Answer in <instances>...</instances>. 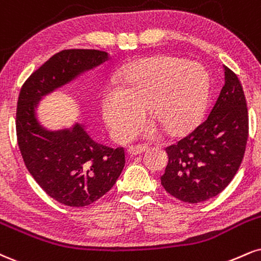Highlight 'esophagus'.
<instances>
[{
	"instance_id": "esophagus-1",
	"label": "esophagus",
	"mask_w": 261,
	"mask_h": 261,
	"mask_svg": "<svg viewBox=\"0 0 261 261\" xmlns=\"http://www.w3.org/2000/svg\"><path fill=\"white\" fill-rule=\"evenodd\" d=\"M148 147L144 146V144H135V146H130L127 148V152L130 153L131 155H137V154H141V153H143L144 150H147Z\"/></svg>"
}]
</instances>
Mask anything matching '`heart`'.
I'll list each match as a JSON object with an SVG mask.
<instances>
[{
    "mask_svg": "<svg viewBox=\"0 0 261 261\" xmlns=\"http://www.w3.org/2000/svg\"><path fill=\"white\" fill-rule=\"evenodd\" d=\"M208 89V74L198 63L172 56L146 58L125 71L120 87L106 91L102 117L118 141L134 134L146 111L165 131L176 134L200 117Z\"/></svg>",
    "mask_w": 261,
    "mask_h": 261,
    "instance_id": "obj_1",
    "label": "heart"
}]
</instances>
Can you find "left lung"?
<instances>
[{
	"label": "left lung",
	"mask_w": 261,
	"mask_h": 261,
	"mask_svg": "<svg viewBox=\"0 0 261 261\" xmlns=\"http://www.w3.org/2000/svg\"><path fill=\"white\" fill-rule=\"evenodd\" d=\"M249 118L243 87L225 67V85L206 118L165 148L169 162L161 176L169 194L200 203L221 193L234 177L246 152Z\"/></svg>",
	"instance_id": "obj_1"
}]
</instances>
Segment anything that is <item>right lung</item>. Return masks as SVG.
I'll return each instance as SVG.
<instances>
[{"label":"right lung","mask_w":261,"mask_h":261,"mask_svg":"<svg viewBox=\"0 0 261 261\" xmlns=\"http://www.w3.org/2000/svg\"><path fill=\"white\" fill-rule=\"evenodd\" d=\"M98 49H63L28 77L17 105L15 128L25 166L51 198L80 208L114 186L125 165V150L93 141L81 125L49 133L35 118L37 100L76 75L108 61Z\"/></svg>","instance_id":"1"}]
</instances>
